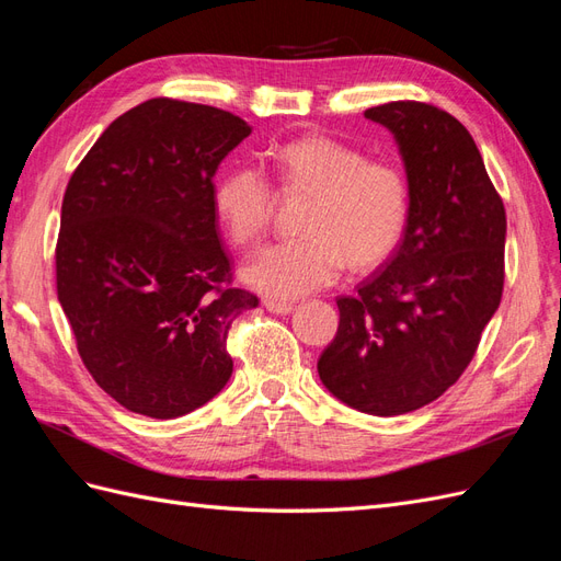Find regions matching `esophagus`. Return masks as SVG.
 Returning a JSON list of instances; mask_svg holds the SVG:
<instances>
[{
	"mask_svg": "<svg viewBox=\"0 0 561 561\" xmlns=\"http://www.w3.org/2000/svg\"><path fill=\"white\" fill-rule=\"evenodd\" d=\"M264 309L266 311H271V313H280V316H285V313H290L295 307L290 301H278V299H264Z\"/></svg>",
	"mask_w": 561,
	"mask_h": 561,
	"instance_id": "34e87169",
	"label": "esophagus"
}]
</instances>
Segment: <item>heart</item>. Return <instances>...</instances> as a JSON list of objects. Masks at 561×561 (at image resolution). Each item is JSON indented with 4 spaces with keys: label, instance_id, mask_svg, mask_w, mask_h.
Returning <instances> with one entry per match:
<instances>
[{
    "label": "heart",
    "instance_id": "1",
    "mask_svg": "<svg viewBox=\"0 0 561 561\" xmlns=\"http://www.w3.org/2000/svg\"><path fill=\"white\" fill-rule=\"evenodd\" d=\"M274 171L285 194H311L297 241L262 248L241 278L271 297H301L334 283L344 264L369 268L402 239L410 217V184L400 165L325 135L274 149ZM215 210L236 245L262 239L276 196L257 168H236L215 190Z\"/></svg>",
    "mask_w": 561,
    "mask_h": 561
}]
</instances>
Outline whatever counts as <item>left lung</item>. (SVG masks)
Returning a JSON list of instances; mask_svg holds the SVG:
<instances>
[{"instance_id": "1", "label": "left lung", "mask_w": 561, "mask_h": 561, "mask_svg": "<svg viewBox=\"0 0 561 561\" xmlns=\"http://www.w3.org/2000/svg\"><path fill=\"white\" fill-rule=\"evenodd\" d=\"M398 142L410 184L404 236L353 297L318 360L353 410L398 416L437 400L478 351L503 295L505 208L466 126L426 103L365 112Z\"/></svg>"}]
</instances>
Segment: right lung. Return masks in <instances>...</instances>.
<instances>
[{
	"instance_id": "right-lung-1",
	"label": "right lung",
	"mask_w": 561,
	"mask_h": 561,
	"mask_svg": "<svg viewBox=\"0 0 561 561\" xmlns=\"http://www.w3.org/2000/svg\"><path fill=\"white\" fill-rule=\"evenodd\" d=\"M250 133L231 112L154 98L67 182L58 301L95 383L135 414L184 416L231 377L229 328L260 299L231 285L213 178Z\"/></svg>"
}]
</instances>
